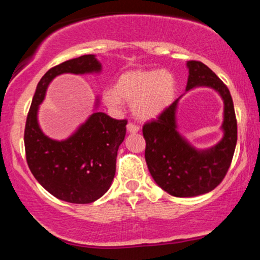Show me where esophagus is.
Masks as SVG:
<instances>
[{
    "label": "esophagus",
    "mask_w": 260,
    "mask_h": 260,
    "mask_svg": "<svg viewBox=\"0 0 260 260\" xmlns=\"http://www.w3.org/2000/svg\"><path fill=\"white\" fill-rule=\"evenodd\" d=\"M127 131L129 133H137V132H139V126L138 124L134 123V122H128Z\"/></svg>",
    "instance_id": "obj_1"
}]
</instances>
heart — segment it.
<instances>
[{
    "instance_id": "obj_1",
    "label": "heart",
    "mask_w": 260,
    "mask_h": 260,
    "mask_svg": "<svg viewBox=\"0 0 260 260\" xmlns=\"http://www.w3.org/2000/svg\"><path fill=\"white\" fill-rule=\"evenodd\" d=\"M174 77L164 71H129L122 73L113 88L104 91L107 106L117 109L123 101L132 104L134 115L142 120L156 117L174 101Z\"/></svg>"
}]
</instances>
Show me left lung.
<instances>
[{
  "mask_svg": "<svg viewBox=\"0 0 260 260\" xmlns=\"http://www.w3.org/2000/svg\"><path fill=\"white\" fill-rule=\"evenodd\" d=\"M189 77L187 90L197 85L215 89L225 104L222 128L225 136L219 144L198 151L176 131L175 112L178 100L164 110L156 120L145 122V161L157 186L174 197H196L210 192L221 183L228 174L236 143L237 120L229 88L208 66L201 61H188Z\"/></svg>",
  "mask_w": 260,
  "mask_h": 260,
  "instance_id": "8db88e82",
  "label": "left lung"
}]
</instances>
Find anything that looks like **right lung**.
Returning a JSON list of instances; mask_svg holds the SVG:
<instances>
[{
  "mask_svg": "<svg viewBox=\"0 0 260 260\" xmlns=\"http://www.w3.org/2000/svg\"><path fill=\"white\" fill-rule=\"evenodd\" d=\"M100 70L101 64L94 55L68 59L50 68L38 83L26 116L25 157L31 174L53 197L74 204L95 202L111 186L127 120H115L104 112H95L72 137L57 142L41 132L37 112L47 85L56 76Z\"/></svg>",
  "mask_w": 260,
  "mask_h": 260,
  "instance_id": "add662e5",
  "label": "right lung"
}]
</instances>
